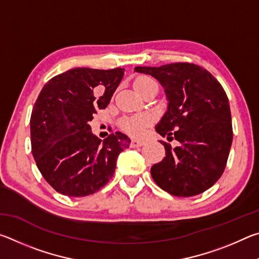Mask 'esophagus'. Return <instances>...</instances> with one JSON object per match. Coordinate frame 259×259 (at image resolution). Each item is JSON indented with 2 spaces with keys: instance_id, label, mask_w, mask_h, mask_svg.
<instances>
[{
  "instance_id": "esophagus-1",
  "label": "esophagus",
  "mask_w": 259,
  "mask_h": 259,
  "mask_svg": "<svg viewBox=\"0 0 259 259\" xmlns=\"http://www.w3.org/2000/svg\"><path fill=\"white\" fill-rule=\"evenodd\" d=\"M143 145H144V142H142V140H138V139H133V140H131V144H130V146L133 148L140 147Z\"/></svg>"
}]
</instances>
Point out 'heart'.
<instances>
[{"instance_id": "1", "label": "heart", "mask_w": 259, "mask_h": 259, "mask_svg": "<svg viewBox=\"0 0 259 259\" xmlns=\"http://www.w3.org/2000/svg\"><path fill=\"white\" fill-rule=\"evenodd\" d=\"M148 85H157L154 80H152L151 77L146 76H140L136 78L134 82V87L136 90L140 89V88H145ZM151 123V117L147 114H138V115L124 117L120 121V126L122 130H124L125 133H128L131 136H142L148 125Z\"/></svg>"}]
</instances>
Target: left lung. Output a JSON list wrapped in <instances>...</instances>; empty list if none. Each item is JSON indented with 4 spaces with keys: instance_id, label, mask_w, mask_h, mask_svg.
<instances>
[{
    "instance_id": "left-lung-1",
    "label": "left lung",
    "mask_w": 259,
    "mask_h": 259,
    "mask_svg": "<svg viewBox=\"0 0 259 259\" xmlns=\"http://www.w3.org/2000/svg\"><path fill=\"white\" fill-rule=\"evenodd\" d=\"M163 87L168 107L155 130L179 145L164 146L165 156L151 168L154 182L175 196L198 195L224 172L233 131L229 98L207 69L188 63L136 67Z\"/></svg>"
}]
</instances>
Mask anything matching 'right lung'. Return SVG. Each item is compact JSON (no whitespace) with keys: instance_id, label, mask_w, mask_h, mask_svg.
<instances>
[{"instance_id":"obj_1","label":"right lung","mask_w":259,"mask_h":259,"mask_svg":"<svg viewBox=\"0 0 259 259\" xmlns=\"http://www.w3.org/2000/svg\"><path fill=\"white\" fill-rule=\"evenodd\" d=\"M124 68H72L46 83L30 115L32 153L43 178L67 196L99 191L115 172L116 159L130 138L117 131L106 139L89 122L106 108Z\"/></svg>"}]
</instances>
